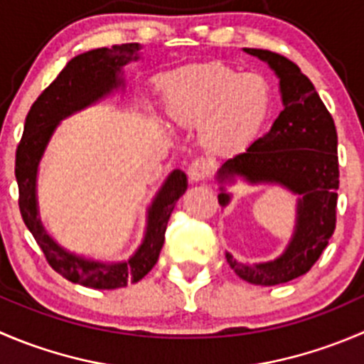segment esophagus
Returning a JSON list of instances; mask_svg holds the SVG:
<instances>
[{"instance_id":"obj_1","label":"esophagus","mask_w":364,"mask_h":364,"mask_svg":"<svg viewBox=\"0 0 364 364\" xmlns=\"http://www.w3.org/2000/svg\"><path fill=\"white\" fill-rule=\"evenodd\" d=\"M211 176V161L206 158H196L188 165L190 181H206Z\"/></svg>"}]
</instances>
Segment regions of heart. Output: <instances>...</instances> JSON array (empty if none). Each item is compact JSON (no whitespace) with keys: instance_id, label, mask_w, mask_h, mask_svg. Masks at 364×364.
<instances>
[{"instance_id":"obj_1","label":"heart","mask_w":364,"mask_h":364,"mask_svg":"<svg viewBox=\"0 0 364 364\" xmlns=\"http://www.w3.org/2000/svg\"><path fill=\"white\" fill-rule=\"evenodd\" d=\"M164 88L168 115L190 124L208 121L204 140L217 151L249 142L272 107L270 85L263 76L218 63L171 74Z\"/></svg>"}]
</instances>
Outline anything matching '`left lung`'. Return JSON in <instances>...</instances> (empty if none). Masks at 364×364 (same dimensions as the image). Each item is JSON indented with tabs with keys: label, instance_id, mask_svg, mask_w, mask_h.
Instances as JSON below:
<instances>
[{
	"label": "left lung",
	"instance_id": "obj_1",
	"mask_svg": "<svg viewBox=\"0 0 364 364\" xmlns=\"http://www.w3.org/2000/svg\"><path fill=\"white\" fill-rule=\"evenodd\" d=\"M245 51L276 70L284 110L270 132L222 165L218 179L242 176L250 183H279L302 197L294 240L283 256L270 263L247 264L225 252V259L240 279L276 287L308 274L336 229L338 133L329 110L297 63L268 49ZM218 203L225 206L228 193L222 192Z\"/></svg>",
	"mask_w": 364,
	"mask_h": 364
}]
</instances>
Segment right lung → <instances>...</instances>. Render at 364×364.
Masks as SVG:
<instances>
[{"label": "right lung", "instance_id": "1", "mask_svg": "<svg viewBox=\"0 0 364 364\" xmlns=\"http://www.w3.org/2000/svg\"><path fill=\"white\" fill-rule=\"evenodd\" d=\"M139 44H115L77 55L60 70L51 85L31 105L24 121V132L16 151V179L19 186V210L24 224L44 252L49 267L67 281L96 290H115L128 283H139L156 264L165 242L167 222L179 197L185 193L186 174L174 171L149 208L147 232L140 249L121 263H97L74 256L56 245L42 229L37 217L35 179L42 153L56 124L67 115L92 105L121 85L119 70L129 60H136Z\"/></svg>", "mask_w": 364, "mask_h": 364}]
</instances>
